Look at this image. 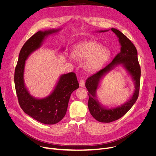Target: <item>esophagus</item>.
Instances as JSON below:
<instances>
[{
  "label": "esophagus",
  "instance_id": "esophagus-1",
  "mask_svg": "<svg viewBox=\"0 0 156 156\" xmlns=\"http://www.w3.org/2000/svg\"><path fill=\"white\" fill-rule=\"evenodd\" d=\"M79 84H80V87H83L85 86V81L83 80H80L79 81Z\"/></svg>",
  "mask_w": 156,
  "mask_h": 156
}]
</instances>
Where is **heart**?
<instances>
[{
	"mask_svg": "<svg viewBox=\"0 0 156 156\" xmlns=\"http://www.w3.org/2000/svg\"><path fill=\"white\" fill-rule=\"evenodd\" d=\"M111 51L108 47L95 41H87L73 48V55L80 61H87L85 69L88 72L99 71L111 57Z\"/></svg>",
	"mask_w": 156,
	"mask_h": 156,
	"instance_id": "b5f03b06",
	"label": "heart"
}]
</instances>
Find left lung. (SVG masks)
Segmentation results:
<instances>
[{
  "instance_id": "8db88e82",
  "label": "left lung",
  "mask_w": 156,
  "mask_h": 156,
  "mask_svg": "<svg viewBox=\"0 0 156 156\" xmlns=\"http://www.w3.org/2000/svg\"><path fill=\"white\" fill-rule=\"evenodd\" d=\"M111 30L119 38L121 51L107 66L88 78L85 83V87L88 92V107L89 111L97 121L102 122H110L123 116L135 103L140 90L141 69L138 61L136 48L120 31L113 28H111ZM108 31L109 30H100L99 32ZM119 65H121L131 76L136 89L133 95L125 104L116 108H109L102 106L98 101L96 94V90L103 77Z\"/></svg>"
}]
</instances>
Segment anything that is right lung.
Wrapping results in <instances>:
<instances>
[{
  "label": "right lung",
  "mask_w": 156,
  "mask_h": 156,
  "mask_svg": "<svg viewBox=\"0 0 156 156\" xmlns=\"http://www.w3.org/2000/svg\"><path fill=\"white\" fill-rule=\"evenodd\" d=\"M60 30L39 31L31 37L21 49L14 72L15 88L20 107L28 115L46 125L55 124L64 117L71 94L79 87L76 76L73 72L62 75L50 95L37 99L30 94L24 83V67L28 57L40 47L45 38Z\"/></svg>",
  "instance_id": "add662e5"
}]
</instances>
